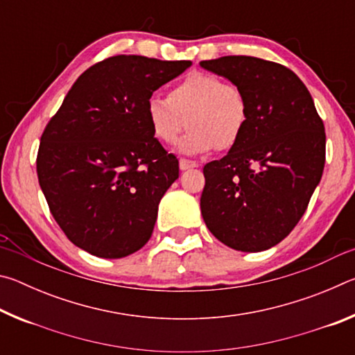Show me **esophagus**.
Here are the masks:
<instances>
[{
    "instance_id": "34e87169",
    "label": "esophagus",
    "mask_w": 355,
    "mask_h": 355,
    "mask_svg": "<svg viewBox=\"0 0 355 355\" xmlns=\"http://www.w3.org/2000/svg\"><path fill=\"white\" fill-rule=\"evenodd\" d=\"M199 164L196 161H189V159H180V169L182 171H188L192 169V167H197Z\"/></svg>"
}]
</instances>
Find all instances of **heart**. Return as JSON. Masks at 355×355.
Segmentation results:
<instances>
[{
	"label": "heart",
	"instance_id": "obj_1",
	"mask_svg": "<svg viewBox=\"0 0 355 355\" xmlns=\"http://www.w3.org/2000/svg\"><path fill=\"white\" fill-rule=\"evenodd\" d=\"M147 119L155 137L173 146L191 125L182 141L183 153L197 155L211 148L228 150L241 139L249 122V105L235 84L207 71H192L163 97L147 103Z\"/></svg>",
	"mask_w": 355,
	"mask_h": 355
}]
</instances>
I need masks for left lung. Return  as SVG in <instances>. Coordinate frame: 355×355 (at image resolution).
<instances>
[{
	"instance_id": "8db88e82",
	"label": "left lung",
	"mask_w": 355,
	"mask_h": 355,
	"mask_svg": "<svg viewBox=\"0 0 355 355\" xmlns=\"http://www.w3.org/2000/svg\"><path fill=\"white\" fill-rule=\"evenodd\" d=\"M200 65L241 89L249 105L241 139L203 167V220L228 248L271 249L296 227L322 177L324 123L309 89L285 65L252 56Z\"/></svg>"
}]
</instances>
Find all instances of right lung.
<instances>
[{
	"label": "right lung",
	"mask_w": 355,
	"mask_h": 355,
	"mask_svg": "<svg viewBox=\"0 0 355 355\" xmlns=\"http://www.w3.org/2000/svg\"><path fill=\"white\" fill-rule=\"evenodd\" d=\"M191 61L119 55L89 67L40 137L37 177L71 243L100 258H123L152 236L159 200L178 159L156 139L147 103Z\"/></svg>",
	"instance_id": "right-lung-1"
}]
</instances>
